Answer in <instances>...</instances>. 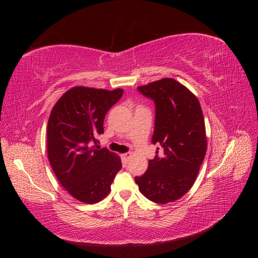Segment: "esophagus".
<instances>
[{
  "label": "esophagus",
  "mask_w": 258,
  "mask_h": 258,
  "mask_svg": "<svg viewBox=\"0 0 258 258\" xmlns=\"http://www.w3.org/2000/svg\"><path fill=\"white\" fill-rule=\"evenodd\" d=\"M132 157V154L131 153H126V154H122V159L124 161H128L130 158Z\"/></svg>",
  "instance_id": "esophagus-1"
}]
</instances>
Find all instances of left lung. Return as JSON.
<instances>
[{
  "mask_svg": "<svg viewBox=\"0 0 258 258\" xmlns=\"http://www.w3.org/2000/svg\"><path fill=\"white\" fill-rule=\"evenodd\" d=\"M138 91L154 101V159L135 181L144 196L156 204H168L188 191L207 152L204 115L198 99L182 84L162 79Z\"/></svg>",
  "mask_w": 258,
  "mask_h": 258,
  "instance_id": "left-lung-1",
  "label": "left lung"
}]
</instances>
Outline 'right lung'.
Listing matches in <instances>:
<instances>
[{"label": "right lung", "mask_w": 258, "mask_h": 258, "mask_svg": "<svg viewBox=\"0 0 258 258\" xmlns=\"http://www.w3.org/2000/svg\"><path fill=\"white\" fill-rule=\"evenodd\" d=\"M122 93V89L74 87L58 100L50 113L47 126L50 166L63 188L85 204L102 200L121 169L119 157L96 144L97 137L104 132L106 113Z\"/></svg>", "instance_id": "right-lung-1"}]
</instances>
